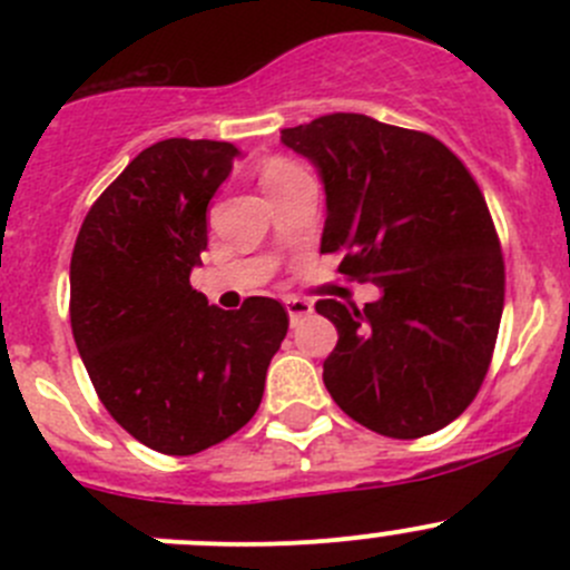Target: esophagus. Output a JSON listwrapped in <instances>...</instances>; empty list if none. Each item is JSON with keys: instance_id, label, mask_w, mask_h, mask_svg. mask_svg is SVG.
<instances>
[{"instance_id": "obj_1", "label": "esophagus", "mask_w": 570, "mask_h": 570, "mask_svg": "<svg viewBox=\"0 0 570 570\" xmlns=\"http://www.w3.org/2000/svg\"><path fill=\"white\" fill-rule=\"evenodd\" d=\"M286 312H289V320L297 322L301 317H308V314L314 312V306L308 301H303V297H286Z\"/></svg>"}]
</instances>
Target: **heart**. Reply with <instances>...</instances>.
Masks as SVG:
<instances>
[{
	"label": "heart",
	"mask_w": 570,
	"mask_h": 570,
	"mask_svg": "<svg viewBox=\"0 0 570 570\" xmlns=\"http://www.w3.org/2000/svg\"><path fill=\"white\" fill-rule=\"evenodd\" d=\"M297 174H303L301 165L289 163V159H269L262 170V187L267 189V187H273V184L286 181V178H292Z\"/></svg>",
	"instance_id": "heart-1"
}]
</instances>
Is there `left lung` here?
Segmentation results:
<instances>
[{
	"instance_id": "1",
	"label": "left lung",
	"mask_w": 570,
	"mask_h": 570,
	"mask_svg": "<svg viewBox=\"0 0 570 570\" xmlns=\"http://www.w3.org/2000/svg\"><path fill=\"white\" fill-rule=\"evenodd\" d=\"M325 184L320 253L372 281L381 301H320L338 342L322 364L333 402L389 439L455 422L491 366L504 306V262L474 176L441 140L333 112L281 131Z\"/></svg>"
}]
</instances>
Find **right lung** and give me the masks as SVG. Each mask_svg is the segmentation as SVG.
<instances>
[{
  "instance_id": "1",
  "label": "right lung",
  "mask_w": 570,
  "mask_h": 570,
  "mask_svg": "<svg viewBox=\"0 0 570 570\" xmlns=\"http://www.w3.org/2000/svg\"><path fill=\"white\" fill-rule=\"evenodd\" d=\"M217 140L154 142L99 195L71 256V331L109 416L163 455H195L250 422L289 327L273 297L239 312L189 286L206 206L239 159Z\"/></svg>"
}]
</instances>
